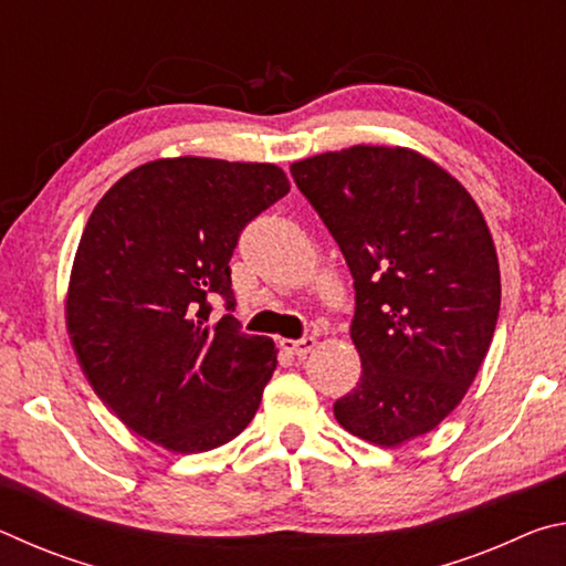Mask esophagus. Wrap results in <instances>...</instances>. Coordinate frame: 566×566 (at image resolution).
<instances>
[{"instance_id": "34e87169", "label": "esophagus", "mask_w": 566, "mask_h": 566, "mask_svg": "<svg viewBox=\"0 0 566 566\" xmlns=\"http://www.w3.org/2000/svg\"><path fill=\"white\" fill-rule=\"evenodd\" d=\"M280 347L286 352V354H292V357H306V354H310L314 347H317V339L314 337H304V339H282L280 342Z\"/></svg>"}]
</instances>
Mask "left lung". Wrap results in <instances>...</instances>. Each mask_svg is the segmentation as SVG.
<instances>
[{
  "mask_svg": "<svg viewBox=\"0 0 566 566\" xmlns=\"http://www.w3.org/2000/svg\"><path fill=\"white\" fill-rule=\"evenodd\" d=\"M290 169L357 292L349 337L361 377L334 417L379 447L432 432L464 399L500 317V262L482 209L407 147L354 145Z\"/></svg>",
  "mask_w": 566,
  "mask_h": 566,
  "instance_id": "obj_1",
  "label": "left lung"
}]
</instances>
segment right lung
<instances>
[{
  "instance_id": "right-lung-1",
  "label": "right lung",
  "mask_w": 566,
  "mask_h": 566,
  "mask_svg": "<svg viewBox=\"0 0 566 566\" xmlns=\"http://www.w3.org/2000/svg\"><path fill=\"white\" fill-rule=\"evenodd\" d=\"M290 191L266 161L175 157L124 175L76 247L64 319L76 361L134 434L175 454L232 442L276 369L270 337L244 334L229 260L247 222Z\"/></svg>"
}]
</instances>
